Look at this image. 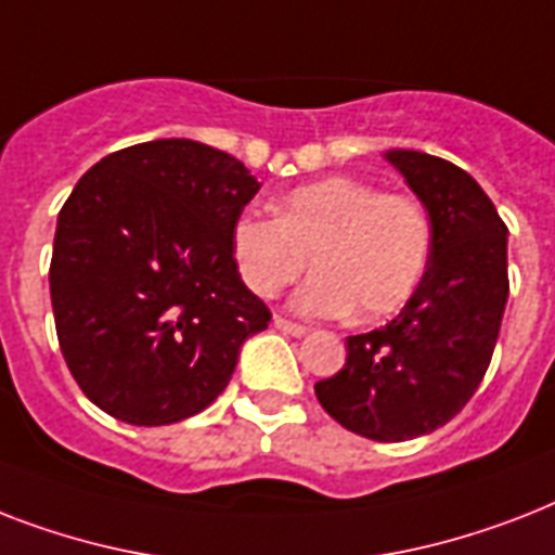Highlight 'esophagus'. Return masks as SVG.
<instances>
[{
    "mask_svg": "<svg viewBox=\"0 0 555 555\" xmlns=\"http://www.w3.org/2000/svg\"><path fill=\"white\" fill-rule=\"evenodd\" d=\"M273 325H276V331L287 334V337H305V334H308V328H305V325L285 320V317H276V320H273Z\"/></svg>",
    "mask_w": 555,
    "mask_h": 555,
    "instance_id": "obj_1",
    "label": "esophagus"
}]
</instances>
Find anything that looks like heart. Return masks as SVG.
<instances>
[{
  "instance_id": "1",
  "label": "heart",
  "mask_w": 555,
  "mask_h": 555,
  "mask_svg": "<svg viewBox=\"0 0 555 555\" xmlns=\"http://www.w3.org/2000/svg\"><path fill=\"white\" fill-rule=\"evenodd\" d=\"M273 216L235 218V268L253 294L270 299L311 261L317 273L294 296L299 313L386 320L412 299L429 268L431 221L403 192L331 176L285 192Z\"/></svg>"
}]
</instances>
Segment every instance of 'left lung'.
<instances>
[{
  "label": "left lung",
  "mask_w": 555,
  "mask_h": 555,
  "mask_svg": "<svg viewBox=\"0 0 555 555\" xmlns=\"http://www.w3.org/2000/svg\"><path fill=\"white\" fill-rule=\"evenodd\" d=\"M386 158L429 212V268L395 320L346 339V365L313 391L348 431L397 443L449 423L478 391L509 279L507 224L469 172L426 152Z\"/></svg>",
  "instance_id": "obj_1"
}]
</instances>
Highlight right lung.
I'll return each mask as SVG.
<instances>
[{
  "label": "right lung",
  "mask_w": 555,
  "mask_h": 555,
  "mask_svg": "<svg viewBox=\"0 0 555 555\" xmlns=\"http://www.w3.org/2000/svg\"><path fill=\"white\" fill-rule=\"evenodd\" d=\"M259 186L242 160L186 138L112 152L77 181L48 282L60 351L91 403L167 426L224 391L244 339L270 322L230 244Z\"/></svg>",
  "instance_id": "1"
}]
</instances>
